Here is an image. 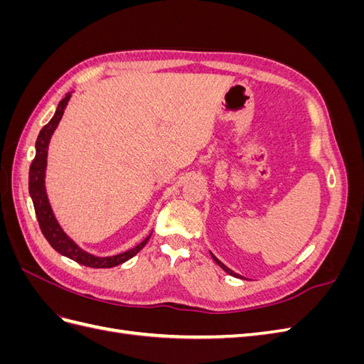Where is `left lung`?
<instances>
[{
	"label": "left lung",
	"mask_w": 364,
	"mask_h": 364,
	"mask_svg": "<svg viewBox=\"0 0 364 364\" xmlns=\"http://www.w3.org/2000/svg\"><path fill=\"white\" fill-rule=\"evenodd\" d=\"M211 257H213V259H214V261H215V262L218 264V266H220V267H222V269H223V270H225L226 273H229V274H230V277H235V278H241V277H240V274H237L235 272H232V270H230V269H228V267L225 266V264H223L222 261H220V259H217V258H215V257L213 255V253H211Z\"/></svg>",
	"instance_id": "obj_1"
}]
</instances>
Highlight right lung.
Returning a JSON list of instances; mask_svg holds the SVG:
<instances>
[{
	"mask_svg": "<svg viewBox=\"0 0 364 364\" xmlns=\"http://www.w3.org/2000/svg\"><path fill=\"white\" fill-rule=\"evenodd\" d=\"M71 98V92L65 95L56 112H54L53 118L48 121V124L42 127L39 132L38 139H36V155L35 159H33L30 165V173H28V193L33 200V206H35V213L39 222V228L42 230L43 237L47 238L50 246L59 252L60 255L67 257L75 262L83 264L86 267H92V269H109V267H115L118 264H123L132 257H135L136 253L147 245V238L141 241L138 246L134 249H129L123 253H118V255L114 257H95L92 253H87L82 247L77 246L74 241L63 232V229L58 223L56 217L53 214L51 205L48 202V196L46 191V170H47V156H48V144L51 135L56 130L59 121L62 119L65 107H67L68 102Z\"/></svg>",
	"mask_w": 364,
	"mask_h": 364,
	"instance_id": "add662e5",
	"label": "right lung"
}]
</instances>
